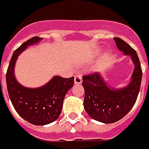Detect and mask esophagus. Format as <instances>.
<instances>
[{"mask_svg":"<svg viewBox=\"0 0 149 149\" xmlns=\"http://www.w3.org/2000/svg\"><path fill=\"white\" fill-rule=\"evenodd\" d=\"M82 81H83L82 75L77 74L76 76L74 77V83H75V84H81V83H82Z\"/></svg>","mask_w":149,"mask_h":149,"instance_id":"1","label":"esophagus"}]
</instances>
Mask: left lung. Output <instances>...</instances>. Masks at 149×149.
Instances as JSON below:
<instances>
[{
	"label": "left lung",
	"mask_w": 149,
	"mask_h": 149,
	"mask_svg": "<svg viewBox=\"0 0 149 149\" xmlns=\"http://www.w3.org/2000/svg\"><path fill=\"white\" fill-rule=\"evenodd\" d=\"M114 40L117 48L124 55L130 56L134 63L129 84L115 89L107 84L100 73L83 77L85 111L92 119L104 123L117 122L130 111L136 101L142 79V70L136 50L120 38H114Z\"/></svg>",
	"instance_id": "obj_1"
}]
</instances>
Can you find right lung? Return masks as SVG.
<instances>
[{
  "instance_id": "1",
  "label": "right lung",
  "mask_w": 149,
  "mask_h": 149,
  "mask_svg": "<svg viewBox=\"0 0 149 149\" xmlns=\"http://www.w3.org/2000/svg\"><path fill=\"white\" fill-rule=\"evenodd\" d=\"M41 40L39 37H33L16 49L6 73L8 93L16 111L27 122L40 126L52 123L58 118L66 94L74 86V77L65 79L54 76L44 86L38 88L23 86L16 79L14 66L20 54Z\"/></svg>"
}]
</instances>
